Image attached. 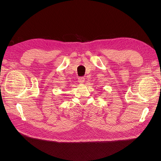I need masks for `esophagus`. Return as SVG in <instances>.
Instances as JSON below:
<instances>
[{"mask_svg":"<svg viewBox=\"0 0 161 161\" xmlns=\"http://www.w3.org/2000/svg\"><path fill=\"white\" fill-rule=\"evenodd\" d=\"M85 80V79L84 77H79V82H80V83H83Z\"/></svg>","mask_w":161,"mask_h":161,"instance_id":"obj_1","label":"esophagus"}]
</instances>
